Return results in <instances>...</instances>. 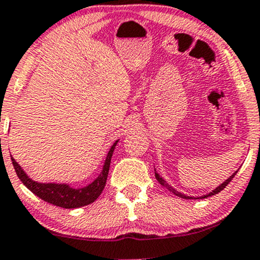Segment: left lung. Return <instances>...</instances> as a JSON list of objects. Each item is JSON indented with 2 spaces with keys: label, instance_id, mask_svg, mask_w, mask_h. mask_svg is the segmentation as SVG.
<instances>
[{
  "label": "left lung",
  "instance_id": "8db88e82",
  "mask_svg": "<svg viewBox=\"0 0 260 260\" xmlns=\"http://www.w3.org/2000/svg\"><path fill=\"white\" fill-rule=\"evenodd\" d=\"M236 173H238V172H235L234 174H233V175H232L231 177H229V179H228V180H225V181H224V182H223L221 186H218V187H217V188H216V189H213L211 193H209V194H206V196H204V197H200V198H199V199H204V198H208V197H211V196H215V194H217V193H218V192H221V190H222L223 188H225V187H226V185H228V183L232 181V180H233V177H234V176H235V174H236ZM154 175H156V179H157V180H158V182L160 183V185H163L164 187H166V188H168V189L170 190V192H172V193H174V194H175V196H177V197H181V198H185V199H193V198H192V197H187V196H185V194H182V193L177 192V190H175V189H174V188H173V187H170V186L168 185V183H167L166 181H164V180L162 179V177H160V176H159V175H158V174H157V173H154Z\"/></svg>",
  "mask_w": 260,
  "mask_h": 260
}]
</instances>
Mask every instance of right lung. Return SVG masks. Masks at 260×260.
Here are the masks:
<instances>
[{"instance_id":"add662e5","label":"right lung","mask_w":260,"mask_h":260,"mask_svg":"<svg viewBox=\"0 0 260 260\" xmlns=\"http://www.w3.org/2000/svg\"><path fill=\"white\" fill-rule=\"evenodd\" d=\"M117 141H115L111 146V149L108 152V156L104 162L103 170L98 175V177L94 180L91 185H88L84 188H72L68 185H57V183H39L31 180L26 175L21 167L16 163V160L12 157V163L14 167L16 175L21 180V182L31 190L34 194H36L39 198L52 204V205L60 206L63 209H75L80 208V206L88 205V204L93 203L98 197L101 196L102 190H103L104 186H106L108 173H109L110 168V160L111 156H113L114 149L116 146Z\"/></svg>"}]
</instances>
